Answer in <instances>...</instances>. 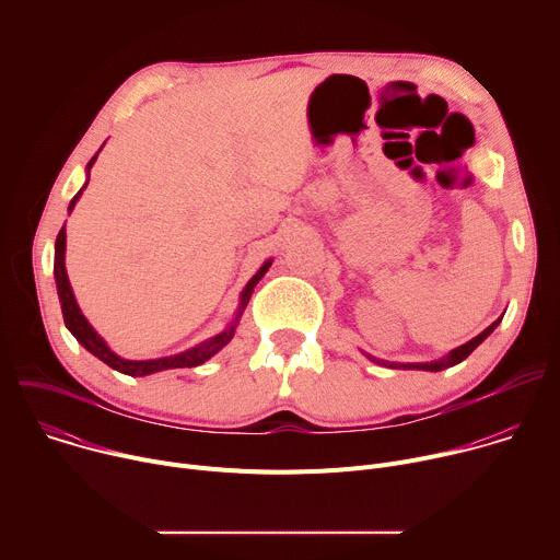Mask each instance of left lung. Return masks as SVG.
I'll list each match as a JSON object with an SVG mask.
<instances>
[{"mask_svg":"<svg viewBox=\"0 0 560 560\" xmlns=\"http://www.w3.org/2000/svg\"><path fill=\"white\" fill-rule=\"evenodd\" d=\"M503 322V316H499L497 322L492 324V326H488L481 335H476L474 339H469L467 343H463V346H458V348H454V350H450L447 354H443V357H439V359H434V361H419V363H401V361H385V359H378V357H374V354H370V352H365V350H361V354H365L372 363H376V365H383V368H392V370H425V372H441V370H447V368H452V365H456V363H460V361H465L478 346H481L497 328H499V324Z\"/></svg>","mask_w":560,"mask_h":560,"instance_id":"1","label":"left lung"}]
</instances>
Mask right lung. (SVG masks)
<instances>
[{"mask_svg": "<svg viewBox=\"0 0 560 560\" xmlns=\"http://www.w3.org/2000/svg\"><path fill=\"white\" fill-rule=\"evenodd\" d=\"M104 148V145H102ZM102 148L97 150V154L91 159L89 166H86V182L84 186L79 188V192L70 199L68 203V214L74 210V203L79 201V197L84 195L86 186H89V179H91V168L95 166L97 156L102 152ZM272 257L264 261V266L253 275V279L246 283V288L242 290V294H238V305L234 310V316L230 318V324L214 337L179 352V354H171V357H159V359H141V361H132V359H124L119 357L108 343L106 339L91 326L89 318L84 316L82 307H79L77 299H74V292H72V285L68 281V272H66V225H61L59 234H57V242H55V268H52V275H55V285H57V296H59V303H61V314H63V324L68 328V332L79 341V346H84L93 357H97L100 361H104L106 365H110L113 370L121 372V374H128V376H148V374H154V372H162V370H175V368H197L201 363H206L208 359H212L219 350H223L234 332H236V326L238 322H242L244 316V310L255 292V285L266 277V272L270 270L272 266Z\"/></svg>", "mask_w": 560, "mask_h": 560, "instance_id": "obj_1", "label": "right lung"}]
</instances>
